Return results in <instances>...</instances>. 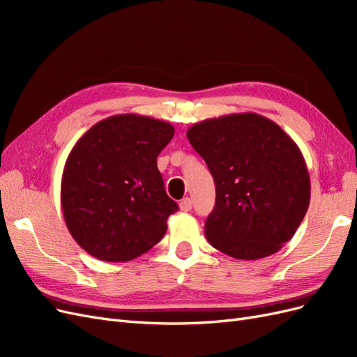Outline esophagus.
<instances>
[{"label": "esophagus", "mask_w": 357, "mask_h": 357, "mask_svg": "<svg viewBox=\"0 0 357 357\" xmlns=\"http://www.w3.org/2000/svg\"><path fill=\"white\" fill-rule=\"evenodd\" d=\"M180 210L181 211H190L192 210V199L190 198H183L180 201Z\"/></svg>", "instance_id": "1"}]
</instances>
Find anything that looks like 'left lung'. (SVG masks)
<instances>
[{
    "label": "left lung",
    "mask_w": 357,
    "mask_h": 357,
    "mask_svg": "<svg viewBox=\"0 0 357 357\" xmlns=\"http://www.w3.org/2000/svg\"><path fill=\"white\" fill-rule=\"evenodd\" d=\"M186 135L214 178L215 205L204 231L208 243L243 261L277 253L310 205V174L298 144L257 113L207 119Z\"/></svg>",
    "instance_id": "1"
}]
</instances>
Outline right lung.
Wrapping results in <instances>:
<instances>
[{
	"label": "right lung",
	"mask_w": 357,
	"mask_h": 357,
	"mask_svg": "<svg viewBox=\"0 0 357 357\" xmlns=\"http://www.w3.org/2000/svg\"><path fill=\"white\" fill-rule=\"evenodd\" d=\"M172 137L171 123L129 113L100 121L75 143L62 172L61 205L86 253L126 262L162 240L178 207L156 159Z\"/></svg>",
	"instance_id": "right-lung-1"
}]
</instances>
